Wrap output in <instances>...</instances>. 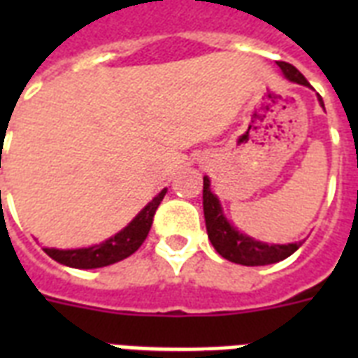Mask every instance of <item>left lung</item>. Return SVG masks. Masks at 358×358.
<instances>
[{"label":"left lung","mask_w":358,"mask_h":358,"mask_svg":"<svg viewBox=\"0 0 358 358\" xmlns=\"http://www.w3.org/2000/svg\"><path fill=\"white\" fill-rule=\"evenodd\" d=\"M277 64L278 69L282 70L286 80L292 81V83H297V85L310 87L305 76L301 74L295 66H292L289 63H284V61H278ZM317 100H320V106L325 109L322 96H317ZM210 185H212L210 178L204 176L202 208H204V219H206L208 238L212 241L213 249L217 250L223 258H227L229 262H234V264H241V266H267V264H277V262L288 258L303 245V241L288 245H269L239 232L234 224L224 217L221 201H219Z\"/></svg>","instance_id":"1"}]
</instances>
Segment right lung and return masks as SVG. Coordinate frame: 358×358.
<instances>
[{
    "mask_svg": "<svg viewBox=\"0 0 358 358\" xmlns=\"http://www.w3.org/2000/svg\"><path fill=\"white\" fill-rule=\"evenodd\" d=\"M165 193L167 189L159 191L122 230H119L117 234L102 243L81 247V249H44V252L59 264L76 267V269H96V267L117 264V262L128 258L129 255H134L143 245L150 232L154 213H156L159 202L163 201Z\"/></svg>",
    "mask_w": 358,
    "mask_h": 358,
    "instance_id": "obj_1",
    "label": "right lung"
}]
</instances>
